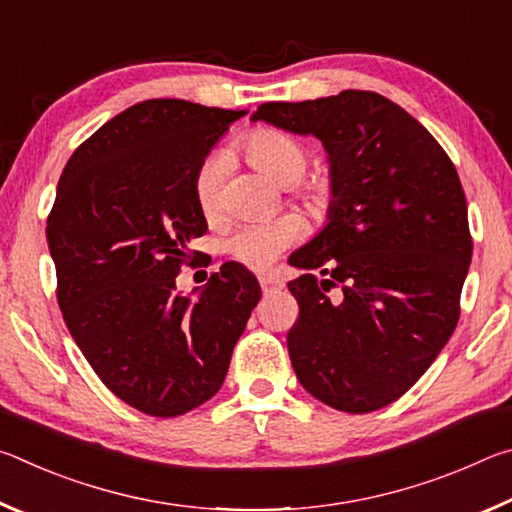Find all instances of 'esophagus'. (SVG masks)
Instances as JSON below:
<instances>
[{
    "mask_svg": "<svg viewBox=\"0 0 512 512\" xmlns=\"http://www.w3.org/2000/svg\"><path fill=\"white\" fill-rule=\"evenodd\" d=\"M259 287H262L264 293L277 291V289L284 287V280H282L280 275H275V273H264V275H259Z\"/></svg>",
    "mask_w": 512,
    "mask_h": 512,
    "instance_id": "obj_1",
    "label": "esophagus"
}]
</instances>
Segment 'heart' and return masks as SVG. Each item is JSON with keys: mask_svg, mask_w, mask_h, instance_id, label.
Instances as JSON below:
<instances>
[{"mask_svg": "<svg viewBox=\"0 0 512 512\" xmlns=\"http://www.w3.org/2000/svg\"><path fill=\"white\" fill-rule=\"evenodd\" d=\"M241 151L246 160L257 171L266 173L277 185H291L296 194L307 201H318L323 196V185L318 183H292L302 178L309 164V149L289 133L277 128H255L244 140ZM221 185H223V155L212 153L198 164L194 176V196L198 210L207 221H212L221 212ZM302 235V221L293 214L277 216L271 221H248L239 223L223 239V250L230 257L239 259L250 268H264L273 259L287 250L293 241Z\"/></svg>", "mask_w": 512, "mask_h": 512, "instance_id": "1", "label": "heart"}]
</instances>
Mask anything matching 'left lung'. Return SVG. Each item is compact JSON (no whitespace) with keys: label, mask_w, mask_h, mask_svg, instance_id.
Returning a JSON list of instances; mask_svg holds the SVG:
<instances>
[{"label":"left lung","mask_w":512,"mask_h":512,"mask_svg":"<svg viewBox=\"0 0 512 512\" xmlns=\"http://www.w3.org/2000/svg\"><path fill=\"white\" fill-rule=\"evenodd\" d=\"M262 119L329 155V223L289 262L300 316L291 366L336 411L370 413L409 391L461 316L472 259L465 192L427 128L377 92L262 103Z\"/></svg>","instance_id":"1"}]
</instances>
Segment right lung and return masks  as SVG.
<instances>
[{
    "mask_svg": "<svg viewBox=\"0 0 512 512\" xmlns=\"http://www.w3.org/2000/svg\"><path fill=\"white\" fill-rule=\"evenodd\" d=\"M244 115L183 99L135 103L92 133L58 180L47 241L65 325L103 384L153 418L219 391L262 298L255 275L232 262L198 300L176 291L196 259L187 241L207 230L196 169Z\"/></svg>",
    "mask_w": 512,
    "mask_h": 512,
    "instance_id": "obj_1",
    "label": "right lung"
}]
</instances>
